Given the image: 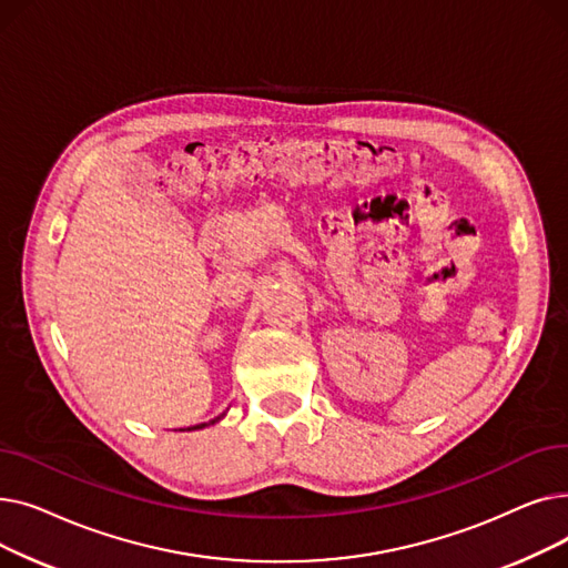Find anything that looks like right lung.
I'll return each mask as SVG.
<instances>
[{
	"instance_id": "right-lung-1",
	"label": "right lung",
	"mask_w": 568,
	"mask_h": 568,
	"mask_svg": "<svg viewBox=\"0 0 568 568\" xmlns=\"http://www.w3.org/2000/svg\"><path fill=\"white\" fill-rule=\"evenodd\" d=\"M219 419H221V416H219ZM219 419H214V422H209V424H216ZM204 426H206V424H200V426H193V428H189V430H197V428H204Z\"/></svg>"
}]
</instances>
